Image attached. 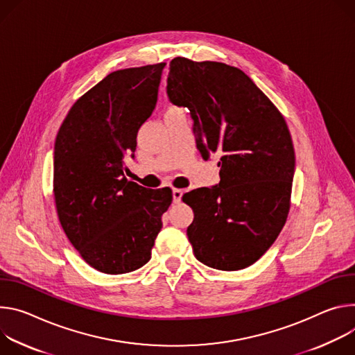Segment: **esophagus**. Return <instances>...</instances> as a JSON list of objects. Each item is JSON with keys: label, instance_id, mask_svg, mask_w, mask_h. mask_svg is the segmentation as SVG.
Masks as SVG:
<instances>
[{"label": "esophagus", "instance_id": "1", "mask_svg": "<svg viewBox=\"0 0 355 355\" xmlns=\"http://www.w3.org/2000/svg\"><path fill=\"white\" fill-rule=\"evenodd\" d=\"M172 196H173V202H175V203H180V202H182L183 191H182L180 189H173V190H172Z\"/></svg>", "mask_w": 355, "mask_h": 355}]
</instances>
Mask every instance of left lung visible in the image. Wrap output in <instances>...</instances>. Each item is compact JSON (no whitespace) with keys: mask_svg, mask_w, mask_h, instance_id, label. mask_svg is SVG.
I'll use <instances>...</instances> for the list:
<instances>
[{"mask_svg":"<svg viewBox=\"0 0 355 355\" xmlns=\"http://www.w3.org/2000/svg\"><path fill=\"white\" fill-rule=\"evenodd\" d=\"M169 101L186 107L205 159L220 152V183L183 194L193 209L194 257L220 270L257 262L278 239L291 207L295 149L285 118L240 69L175 58Z\"/></svg>","mask_w":355,"mask_h":355,"instance_id":"1","label":"left lung"}]
</instances>
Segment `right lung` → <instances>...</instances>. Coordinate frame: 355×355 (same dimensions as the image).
Returning <instances> with one entry per match:
<instances>
[{"instance_id": "right-lung-1", "label": "right lung", "mask_w": 355, "mask_h": 355, "mask_svg": "<svg viewBox=\"0 0 355 355\" xmlns=\"http://www.w3.org/2000/svg\"><path fill=\"white\" fill-rule=\"evenodd\" d=\"M166 63L116 70L78 98L59 128L53 191L71 245L94 269L120 275L150 259L172 203L169 187L125 178L137 134L152 115Z\"/></svg>"}]
</instances>
